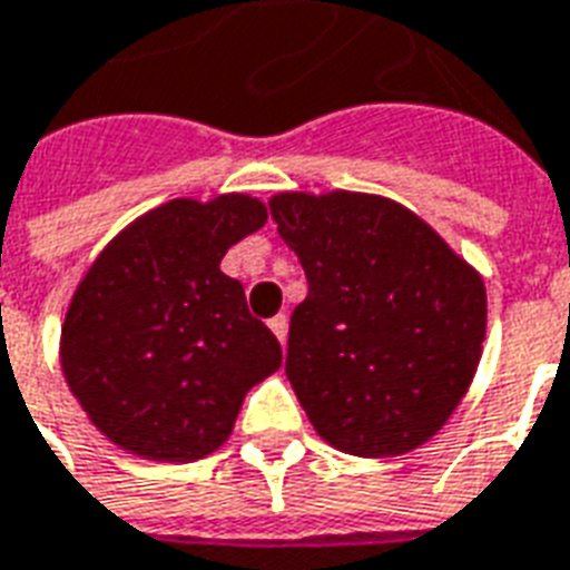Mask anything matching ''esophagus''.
<instances>
[{
    "label": "esophagus",
    "mask_w": 570,
    "mask_h": 570,
    "mask_svg": "<svg viewBox=\"0 0 570 570\" xmlns=\"http://www.w3.org/2000/svg\"><path fill=\"white\" fill-rule=\"evenodd\" d=\"M268 328H272L274 335H277V341L284 344L286 332H289V320H286V314H277V317L268 320Z\"/></svg>",
    "instance_id": "34e87169"
}]
</instances>
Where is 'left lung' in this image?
Here are the masks:
<instances>
[{
	"label": "left lung",
	"instance_id": "8db88e82",
	"mask_svg": "<svg viewBox=\"0 0 570 570\" xmlns=\"http://www.w3.org/2000/svg\"><path fill=\"white\" fill-rule=\"evenodd\" d=\"M305 268L286 377L328 444L399 456L462 402L487 332V289L416 214L362 193L268 202Z\"/></svg>",
	"mask_w": 570,
	"mask_h": 570
}]
</instances>
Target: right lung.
<instances>
[{
  "label": "right lung",
  "mask_w": 570,
  "mask_h": 570,
  "mask_svg": "<svg viewBox=\"0 0 570 570\" xmlns=\"http://www.w3.org/2000/svg\"><path fill=\"white\" fill-rule=\"evenodd\" d=\"M250 196L159 205L120 232L71 298L62 371L92 425L159 462H193L229 438L244 392L281 368V344L220 272L265 223Z\"/></svg>",
  "instance_id": "1"
}]
</instances>
